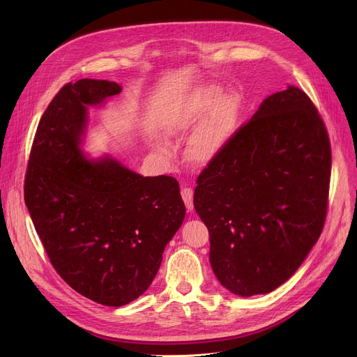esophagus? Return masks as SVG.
Masks as SVG:
<instances>
[{
    "label": "esophagus",
    "mask_w": 357,
    "mask_h": 357,
    "mask_svg": "<svg viewBox=\"0 0 357 357\" xmlns=\"http://www.w3.org/2000/svg\"><path fill=\"white\" fill-rule=\"evenodd\" d=\"M181 195H182V199L185 202L186 210L191 213L194 210V191H192V188L185 186V188H182V191H181Z\"/></svg>",
    "instance_id": "esophagus-1"
}]
</instances>
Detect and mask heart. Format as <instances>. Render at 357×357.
Instances as JSON below:
<instances>
[{
    "label": "heart",
    "mask_w": 357,
    "mask_h": 357,
    "mask_svg": "<svg viewBox=\"0 0 357 357\" xmlns=\"http://www.w3.org/2000/svg\"><path fill=\"white\" fill-rule=\"evenodd\" d=\"M220 89L214 86L195 91L186 101L179 119L171 126L179 131L198 121L210 111L188 143V156L195 163L211 162L231 137L240 114V98L236 93H227L221 100Z\"/></svg>",
    "instance_id": "b5f03b06"
}]
</instances>
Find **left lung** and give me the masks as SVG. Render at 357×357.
<instances>
[{
  "mask_svg": "<svg viewBox=\"0 0 357 357\" xmlns=\"http://www.w3.org/2000/svg\"><path fill=\"white\" fill-rule=\"evenodd\" d=\"M330 174L327 128L307 93L268 97L197 179L194 207L224 288L252 296L287 282L323 231Z\"/></svg>",
  "mask_w": 357,
  "mask_h": 357,
  "instance_id": "1",
  "label": "left lung"
}]
</instances>
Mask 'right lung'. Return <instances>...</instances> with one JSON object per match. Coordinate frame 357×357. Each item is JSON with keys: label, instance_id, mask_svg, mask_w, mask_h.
<instances>
[{"label": "right lung", "instance_id": "right-lung-1", "mask_svg": "<svg viewBox=\"0 0 357 357\" xmlns=\"http://www.w3.org/2000/svg\"><path fill=\"white\" fill-rule=\"evenodd\" d=\"M120 92L109 81L66 84L37 126L24 179V201L54 271L108 307L135 301L150 287L185 218L175 178L84 156L88 107Z\"/></svg>", "mask_w": 357, "mask_h": 357}]
</instances>
